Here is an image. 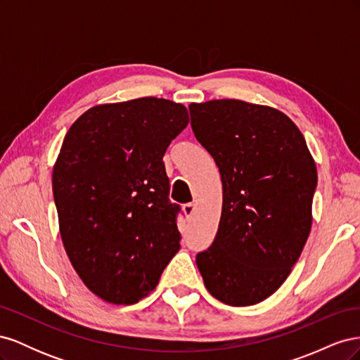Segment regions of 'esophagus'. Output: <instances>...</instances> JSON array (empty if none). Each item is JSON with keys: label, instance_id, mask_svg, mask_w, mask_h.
Segmentation results:
<instances>
[{"label": "esophagus", "instance_id": "1", "mask_svg": "<svg viewBox=\"0 0 360 360\" xmlns=\"http://www.w3.org/2000/svg\"><path fill=\"white\" fill-rule=\"evenodd\" d=\"M195 209H197V204H193V202H189V204H184L183 205V212H184V214H186L188 217H192V214L195 213Z\"/></svg>", "mask_w": 360, "mask_h": 360}]
</instances>
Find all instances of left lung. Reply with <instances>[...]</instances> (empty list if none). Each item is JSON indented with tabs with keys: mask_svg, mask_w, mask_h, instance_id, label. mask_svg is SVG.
Returning a JSON list of instances; mask_svg holds the SVG:
<instances>
[{
	"mask_svg": "<svg viewBox=\"0 0 360 360\" xmlns=\"http://www.w3.org/2000/svg\"><path fill=\"white\" fill-rule=\"evenodd\" d=\"M189 111L222 180L216 237L197 255L204 285L231 307L259 303L284 284L308 240L314 158L299 127L271 106L221 99Z\"/></svg>",
	"mask_w": 360,
	"mask_h": 360,
	"instance_id": "1",
	"label": "left lung"
}]
</instances>
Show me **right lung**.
<instances>
[{"label":"right lung","mask_w":360,"mask_h":360,"mask_svg":"<svg viewBox=\"0 0 360 360\" xmlns=\"http://www.w3.org/2000/svg\"><path fill=\"white\" fill-rule=\"evenodd\" d=\"M186 106L158 97L96 105L70 126L52 172L61 240L76 274L108 303L132 304L180 249L163 155Z\"/></svg>","instance_id":"right-lung-1"}]
</instances>
